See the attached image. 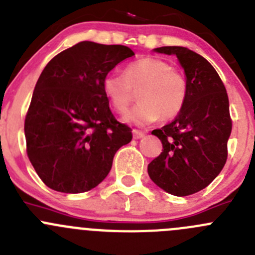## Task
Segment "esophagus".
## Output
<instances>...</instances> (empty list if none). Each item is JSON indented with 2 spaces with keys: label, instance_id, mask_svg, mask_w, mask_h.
I'll use <instances>...</instances> for the list:
<instances>
[{
  "label": "esophagus",
  "instance_id": "obj_1",
  "mask_svg": "<svg viewBox=\"0 0 255 255\" xmlns=\"http://www.w3.org/2000/svg\"><path fill=\"white\" fill-rule=\"evenodd\" d=\"M133 137H134V139H140V138L144 137V133L140 132V130L134 129L133 130Z\"/></svg>",
  "mask_w": 255,
  "mask_h": 255
}]
</instances>
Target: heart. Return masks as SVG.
Here are the masks:
<instances>
[{"mask_svg":"<svg viewBox=\"0 0 255 255\" xmlns=\"http://www.w3.org/2000/svg\"><path fill=\"white\" fill-rule=\"evenodd\" d=\"M102 90L113 110L127 112L138 91L139 103L123 117L127 123L145 126L159 117L170 120L182 112L188 98V81L168 62L145 57L132 62L125 73L111 72L102 81Z\"/></svg>","mask_w":255,"mask_h":255,"instance_id":"b5f03b06","label":"heart"}]
</instances>
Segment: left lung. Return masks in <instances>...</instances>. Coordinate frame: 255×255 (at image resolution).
<instances>
[{
	"label": "left lung",
	"instance_id": "8db88e82",
	"mask_svg": "<svg viewBox=\"0 0 255 255\" xmlns=\"http://www.w3.org/2000/svg\"><path fill=\"white\" fill-rule=\"evenodd\" d=\"M153 51L177 56L189 92L182 112L152 130L163 149L148 164V174L167 193L189 196L211 184L227 162L232 132L228 95L217 71L201 54L180 46Z\"/></svg>",
	"mask_w": 255,
	"mask_h": 255
}]
</instances>
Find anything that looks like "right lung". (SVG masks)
Here are the masks:
<instances>
[{
    "label": "right lung",
    "mask_w": 255,
    "mask_h": 255,
    "mask_svg": "<svg viewBox=\"0 0 255 255\" xmlns=\"http://www.w3.org/2000/svg\"><path fill=\"white\" fill-rule=\"evenodd\" d=\"M129 47L83 41L42 71L24 120L27 155L42 182L62 193H83L110 173L113 157L132 140L110 110L102 81Z\"/></svg>",
    "instance_id": "right-lung-1"
}]
</instances>
